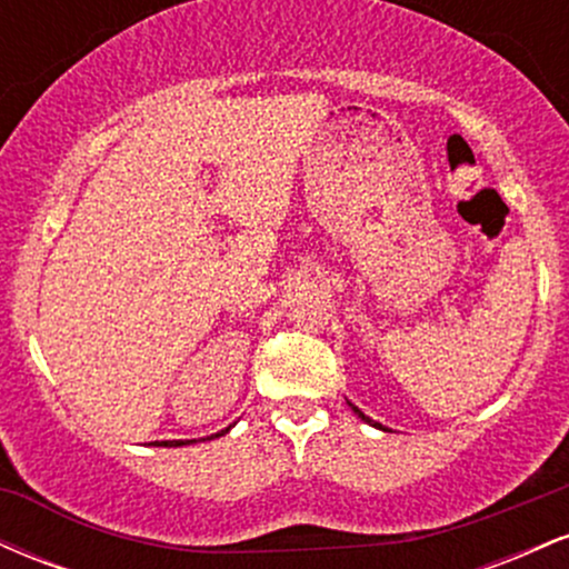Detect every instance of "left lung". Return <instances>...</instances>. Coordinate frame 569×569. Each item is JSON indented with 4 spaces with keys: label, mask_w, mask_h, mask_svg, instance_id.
<instances>
[{
    "label": "left lung",
    "mask_w": 569,
    "mask_h": 569,
    "mask_svg": "<svg viewBox=\"0 0 569 569\" xmlns=\"http://www.w3.org/2000/svg\"><path fill=\"white\" fill-rule=\"evenodd\" d=\"M350 407H352V403H350ZM352 411H356V415H358V417H361V420H367V422H369V426H375V428H382V426H380V422H371V420H369V417H367V415H363V411H361V409H358V407H352Z\"/></svg>",
    "instance_id": "left-lung-1"
}]
</instances>
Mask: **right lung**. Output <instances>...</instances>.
<instances>
[{
    "label": "right lung",
    "instance_id": "1",
    "mask_svg": "<svg viewBox=\"0 0 569 569\" xmlns=\"http://www.w3.org/2000/svg\"><path fill=\"white\" fill-rule=\"evenodd\" d=\"M227 430H230V428H224V430H221V433H217V436H224ZM211 439H213V436H211ZM154 443H158V441H154ZM184 443H189V441H162V443H158V447H184Z\"/></svg>",
    "mask_w": 569,
    "mask_h": 569
}]
</instances>
